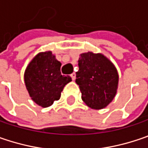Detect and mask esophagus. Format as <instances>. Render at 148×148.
<instances>
[{
	"label": "esophagus",
	"mask_w": 148,
	"mask_h": 148,
	"mask_svg": "<svg viewBox=\"0 0 148 148\" xmlns=\"http://www.w3.org/2000/svg\"><path fill=\"white\" fill-rule=\"evenodd\" d=\"M70 76H71L72 79H73V80H74V79H75V78H76V74H75V73H72Z\"/></svg>",
	"instance_id": "obj_1"
}]
</instances>
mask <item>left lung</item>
<instances>
[{"mask_svg":"<svg viewBox=\"0 0 148 148\" xmlns=\"http://www.w3.org/2000/svg\"><path fill=\"white\" fill-rule=\"evenodd\" d=\"M76 84L82 99L93 109H102L113 99L117 93L119 74L115 66L102 54H81Z\"/></svg>","mask_w":148,"mask_h":148,"instance_id":"1","label":"left lung"}]
</instances>
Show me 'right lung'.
I'll list each match as a JSON object with an SVG mask.
<instances>
[{"label":"right lung","instance_id":"add662e5","mask_svg":"<svg viewBox=\"0 0 148 148\" xmlns=\"http://www.w3.org/2000/svg\"><path fill=\"white\" fill-rule=\"evenodd\" d=\"M61 63L48 51L36 55L25 72V84L32 100L46 108L60 99L64 87L71 77L62 75Z\"/></svg>","mask_w":148,"mask_h":148}]
</instances>
